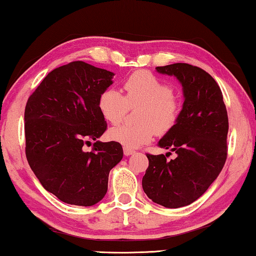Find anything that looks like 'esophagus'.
<instances>
[{
    "label": "esophagus",
    "mask_w": 256,
    "mask_h": 256,
    "mask_svg": "<svg viewBox=\"0 0 256 256\" xmlns=\"http://www.w3.org/2000/svg\"><path fill=\"white\" fill-rule=\"evenodd\" d=\"M123 151H124V154H125V156H131V154H133L134 152H136V151H134L133 149L128 148V146H124Z\"/></svg>",
    "instance_id": "1"
}]
</instances>
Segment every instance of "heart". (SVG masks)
<instances>
[{"mask_svg":"<svg viewBox=\"0 0 256 256\" xmlns=\"http://www.w3.org/2000/svg\"><path fill=\"white\" fill-rule=\"evenodd\" d=\"M125 97L118 90H104L98 107L107 122L118 124L130 108L138 106L136 124H120L112 128V140L128 148H138L151 141L157 134H164L176 124L182 110L178 97L172 84L159 79L148 71L132 73L124 82Z\"/></svg>","mask_w":256,"mask_h":256,"instance_id":"heart-1","label":"heart"}]
</instances>
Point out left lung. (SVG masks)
Segmentation results:
<instances>
[{"label": "left lung", "mask_w": 256, "mask_h": 256, "mask_svg": "<svg viewBox=\"0 0 256 256\" xmlns=\"http://www.w3.org/2000/svg\"><path fill=\"white\" fill-rule=\"evenodd\" d=\"M183 86L184 104L176 124L160 138V148L177 154H149L142 178L144 193L164 208H180L198 200L214 183L227 159L228 115L222 92L209 73L186 63L157 66Z\"/></svg>", "instance_id": "obj_1"}]
</instances>
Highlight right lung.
I'll return each instance as SVG.
<instances>
[{"mask_svg":"<svg viewBox=\"0 0 256 256\" xmlns=\"http://www.w3.org/2000/svg\"><path fill=\"white\" fill-rule=\"evenodd\" d=\"M114 73L74 60L45 76L24 110L26 157L46 190L68 204L105 196L108 175L123 158L118 142H100L107 123L98 107ZM96 140L92 152L84 144Z\"/></svg>","mask_w":256,"mask_h":256,"instance_id":"obj_1","label":"right lung"}]
</instances>
